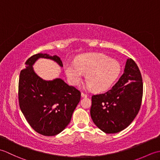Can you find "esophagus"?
<instances>
[{
    "label": "esophagus",
    "mask_w": 160,
    "mask_h": 160,
    "mask_svg": "<svg viewBox=\"0 0 160 160\" xmlns=\"http://www.w3.org/2000/svg\"><path fill=\"white\" fill-rule=\"evenodd\" d=\"M81 96H82V98H87V95L85 94L84 93H83V92H82V93H81Z\"/></svg>",
    "instance_id": "obj_1"
}]
</instances>
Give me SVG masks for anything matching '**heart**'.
<instances>
[{"label": "heart", "mask_w": 160, "mask_h": 160, "mask_svg": "<svg viewBox=\"0 0 160 160\" xmlns=\"http://www.w3.org/2000/svg\"><path fill=\"white\" fill-rule=\"evenodd\" d=\"M64 70L68 79L78 85L83 73L87 85L96 91H104L113 85L120 76V64L118 61L102 53H87L76 58L75 63H67Z\"/></svg>", "instance_id": "obj_1"}]
</instances>
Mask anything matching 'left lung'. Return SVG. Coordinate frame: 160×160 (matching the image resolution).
<instances>
[{
  "label": "left lung",
  "mask_w": 160,
  "mask_h": 160,
  "mask_svg": "<svg viewBox=\"0 0 160 160\" xmlns=\"http://www.w3.org/2000/svg\"><path fill=\"white\" fill-rule=\"evenodd\" d=\"M142 95L140 71L133 60L127 59L124 73L111 89L91 97V119L106 133L124 130L140 111Z\"/></svg>",
  "instance_id": "1"
}]
</instances>
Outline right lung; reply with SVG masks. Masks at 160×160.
Wrapping results in <instances>:
<instances>
[{
  "mask_svg": "<svg viewBox=\"0 0 160 160\" xmlns=\"http://www.w3.org/2000/svg\"><path fill=\"white\" fill-rule=\"evenodd\" d=\"M41 58L51 59L63 66L60 58L56 55L40 53L30 57L25 62V69L20 73L19 106L33 129L42 135L53 136L69 124L81 93L60 78L45 80L39 77L33 71V65Z\"/></svg>",
  "mask_w": 160,
  "mask_h": 160,
  "instance_id": "right-lung-1",
  "label": "right lung"
}]
</instances>
